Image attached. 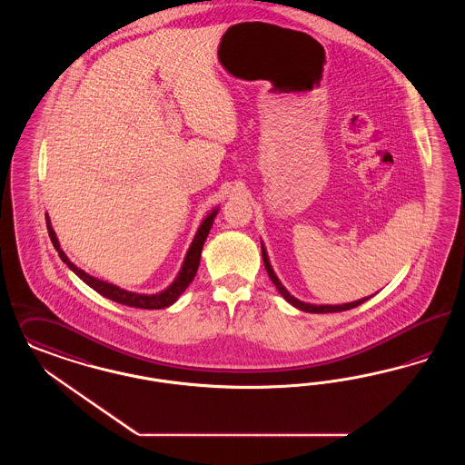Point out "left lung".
Returning a JSON list of instances; mask_svg holds the SVG:
<instances>
[{
  "label": "left lung",
  "instance_id": "1",
  "mask_svg": "<svg viewBox=\"0 0 465 465\" xmlns=\"http://www.w3.org/2000/svg\"><path fill=\"white\" fill-rule=\"evenodd\" d=\"M262 261H264V268H266V272H268V275H270V279L272 282L275 283V287L279 289L280 294L283 296V299L287 301V302H291L292 306H296L299 310H302V312H308V313H337V312H346V310H351V308H356V306H360L361 302H365L369 298L360 299V301H354V302H348V304H337V306H329V304H325V306H316V304H306V302H302V301H299V299L294 298V296H291L287 291H285V287L280 283V280L277 279V275L273 273V270H272V264H270V261H268V256H266V252H264V247H262Z\"/></svg>",
  "mask_w": 465,
  "mask_h": 465
}]
</instances>
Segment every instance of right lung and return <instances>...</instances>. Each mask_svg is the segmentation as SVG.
I'll use <instances>...</instances> for the list:
<instances>
[{"label": "right lung", "mask_w": 465, "mask_h": 465, "mask_svg": "<svg viewBox=\"0 0 465 465\" xmlns=\"http://www.w3.org/2000/svg\"><path fill=\"white\" fill-rule=\"evenodd\" d=\"M216 213H218V211H213V213L205 218L204 222H203V224H201L199 232L195 233V239H193L190 249H188V252H186V258L185 261H183V266H182L180 275L167 287L164 292H161V294H152V296H147V294H136V292H130V291L119 289V287H115V285H112V283H107V282H104V280L94 279L92 275L84 273L81 268H77L75 264H73V262L69 261V258L65 256V252L60 249L58 241H56L55 232H54V228H52V223H50L48 216H46V226H48L50 239H52V243H54V247H55L60 260L64 261V262H67V266L74 272L75 275L83 280L84 283H88L98 294H102L104 298L112 299V301L119 302V304L131 306V308H140V310H163V308L171 306L176 299L180 298L182 292L185 291L186 287L190 285V282L195 277L197 268H199V262H201L203 245H204L207 233H209V230H211V226H213V222H214V218H216Z\"/></svg>", "instance_id": "1"}]
</instances>
